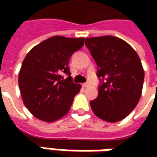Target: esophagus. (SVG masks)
I'll list each match as a JSON object with an SVG mask.
<instances>
[{
	"mask_svg": "<svg viewBox=\"0 0 157 157\" xmlns=\"http://www.w3.org/2000/svg\"><path fill=\"white\" fill-rule=\"evenodd\" d=\"M82 86H83V87H88V86H90V85L88 83H84Z\"/></svg>",
	"mask_w": 157,
	"mask_h": 157,
	"instance_id": "obj_1",
	"label": "esophagus"
}]
</instances>
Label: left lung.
<instances>
[{"label":"left lung","instance_id":"left-lung-1","mask_svg":"<svg viewBox=\"0 0 157 157\" xmlns=\"http://www.w3.org/2000/svg\"><path fill=\"white\" fill-rule=\"evenodd\" d=\"M86 46L98 66L101 79L98 97L90 101L95 115L108 122H117L135 109L141 98L144 70L131 46L116 36L86 38Z\"/></svg>","mask_w":157,"mask_h":157}]
</instances>
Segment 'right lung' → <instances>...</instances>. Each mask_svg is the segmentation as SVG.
<instances>
[{
    "mask_svg": "<svg viewBox=\"0 0 157 157\" xmlns=\"http://www.w3.org/2000/svg\"><path fill=\"white\" fill-rule=\"evenodd\" d=\"M84 40L55 36L26 55L18 84L24 105L38 120L53 122L69 112L81 86L72 83L68 64L71 55L84 45ZM63 74L68 78L64 80Z\"/></svg>",
    "mask_w": 157,
    "mask_h": 157,
    "instance_id": "add662e5",
    "label": "right lung"
}]
</instances>
